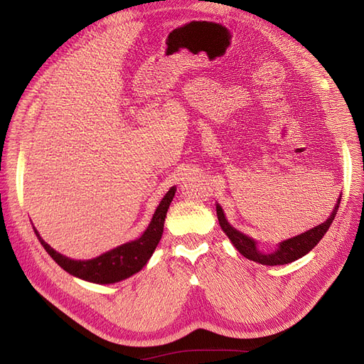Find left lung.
<instances>
[{"mask_svg": "<svg viewBox=\"0 0 364 364\" xmlns=\"http://www.w3.org/2000/svg\"><path fill=\"white\" fill-rule=\"evenodd\" d=\"M338 205H340V200L336 203L333 213L326 218V222H323L322 225H318L310 230H306V232H304L301 235L282 241L278 250H274L272 253H261L257 249L255 241L246 237L245 234L238 232L237 229L230 226L226 222L225 214L222 211V208H220V205H217V218H218L220 226H222V229L225 230V234L229 237L230 241H232V245L237 247V250L241 253V255L246 257L247 259L255 261V262L266 264V266H279V264H289L291 261H296L297 258L306 255V253L310 252L318 243V241L323 238V235L326 234L329 226H331L333 220L337 214Z\"/></svg>", "mask_w": 364, "mask_h": 364, "instance_id": "left-lung-1", "label": "left lung"}]
</instances>
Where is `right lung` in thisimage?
<instances>
[{
  "label": "right lung",
  "mask_w": 364,
  "mask_h": 364,
  "mask_svg": "<svg viewBox=\"0 0 364 364\" xmlns=\"http://www.w3.org/2000/svg\"><path fill=\"white\" fill-rule=\"evenodd\" d=\"M174 193H176V188L173 186V188L165 194L159 206L156 208V213L153 215L147 230L138 240L130 241V243H126V245H121L92 259L74 261L63 257L59 252L51 249L46 241L41 238L36 229L35 232L43 249L50 253V257L56 261L63 270H67L68 273L74 274V277L82 278L90 282L114 284L132 277V274H135L136 272H139L142 267H144L147 261L150 259L151 253L155 252L159 240L162 237L164 222H165V217H167L168 206L173 200Z\"/></svg>",
  "instance_id": "add662e5"
}]
</instances>
